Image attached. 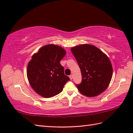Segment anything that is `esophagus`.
Instances as JSON below:
<instances>
[{"instance_id":"1","label":"esophagus","mask_w":133,"mask_h":133,"mask_svg":"<svg viewBox=\"0 0 133 133\" xmlns=\"http://www.w3.org/2000/svg\"><path fill=\"white\" fill-rule=\"evenodd\" d=\"M69 78H70V79L71 80H72V78H73V75L71 74V75H70V76H69Z\"/></svg>"}]
</instances>
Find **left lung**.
<instances>
[{"mask_svg":"<svg viewBox=\"0 0 133 133\" xmlns=\"http://www.w3.org/2000/svg\"><path fill=\"white\" fill-rule=\"evenodd\" d=\"M81 69L82 81L77 87L88 97L98 96L109 86L112 76V67L108 56L98 47L83 44L71 49Z\"/></svg>","mask_w":133,"mask_h":133,"instance_id":"obj_1","label":"left lung"}]
</instances>
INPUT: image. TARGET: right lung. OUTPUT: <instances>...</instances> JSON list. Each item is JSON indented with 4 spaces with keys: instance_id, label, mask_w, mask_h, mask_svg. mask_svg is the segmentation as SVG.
<instances>
[{
    "instance_id": "1",
    "label": "right lung",
    "mask_w": 133,
    "mask_h": 133,
    "mask_svg": "<svg viewBox=\"0 0 133 133\" xmlns=\"http://www.w3.org/2000/svg\"><path fill=\"white\" fill-rule=\"evenodd\" d=\"M66 53L63 48L50 44L32 55L27 65V76L32 89L39 95L51 98L58 94L70 80L60 63Z\"/></svg>"
}]
</instances>
